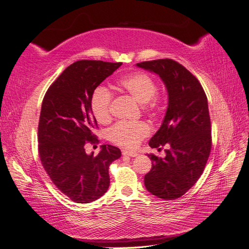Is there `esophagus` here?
<instances>
[{
	"mask_svg": "<svg viewBox=\"0 0 249 249\" xmlns=\"http://www.w3.org/2000/svg\"><path fill=\"white\" fill-rule=\"evenodd\" d=\"M123 155L127 156V157H137V156H139L138 153L131 152V150H123Z\"/></svg>",
	"mask_w": 249,
	"mask_h": 249,
	"instance_id": "obj_1",
	"label": "esophagus"
}]
</instances>
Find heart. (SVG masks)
Returning <instances> with one entry per match:
<instances>
[{"label":"heart","mask_w":249,"mask_h":249,"mask_svg":"<svg viewBox=\"0 0 249 249\" xmlns=\"http://www.w3.org/2000/svg\"><path fill=\"white\" fill-rule=\"evenodd\" d=\"M118 87L124 93L130 95L133 100L139 104L145 105L148 110H155L159 106V101L156 96L157 84L148 73L143 71H135L119 79ZM111 103L112 94L107 88H96L90 100V108L92 114L100 124H108L111 120ZM149 127L144 123H118L109 132V137L115 144L133 148L146 137Z\"/></svg>","instance_id":"1"}]
</instances>
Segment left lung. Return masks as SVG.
Listing matches in <instances>:
<instances>
[{
    "mask_svg": "<svg viewBox=\"0 0 249 249\" xmlns=\"http://www.w3.org/2000/svg\"><path fill=\"white\" fill-rule=\"evenodd\" d=\"M159 76L167 90L168 105L160 129L149 140L153 148L165 144L166 156L147 154L152 169L144 177L148 192L166 200L184 195L197 182L212 146L208 100L198 80L171 59L136 64Z\"/></svg>",
    "mask_w": 249,
    "mask_h": 249,
    "instance_id": "obj_1",
    "label": "left lung"
}]
</instances>
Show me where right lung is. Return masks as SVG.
Listing matches in <instances>:
<instances>
[{"label":"right lung","mask_w":249,"mask_h":249,"mask_svg":"<svg viewBox=\"0 0 249 249\" xmlns=\"http://www.w3.org/2000/svg\"><path fill=\"white\" fill-rule=\"evenodd\" d=\"M122 64L80 60L64 70L43 97L38 124L40 160L52 182L74 202L103 196L110 185V164L122 157L118 147L109 144L102 145L96 157L86 154L84 147L96 139L91 95Z\"/></svg>","instance_id":"obj_1"}]
</instances>
